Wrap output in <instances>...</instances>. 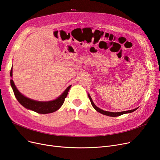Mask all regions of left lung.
<instances>
[{
	"label": "left lung",
	"mask_w": 160,
	"mask_h": 160,
	"mask_svg": "<svg viewBox=\"0 0 160 160\" xmlns=\"http://www.w3.org/2000/svg\"><path fill=\"white\" fill-rule=\"evenodd\" d=\"M88 97L89 99L90 100V101H91V103H92V105L93 106V107L95 108V110H97V112L102 114H104V115H106V116H112V117H116V116H119L120 115H122V114H129V113H131L134 112L135 110H136L138 108H136L135 109H133V110H126V111H123V112H108V111H105V110H103L101 108H99V107H97L93 101L92 99L91 96L89 95V94H88Z\"/></svg>",
	"instance_id": "1"
}]
</instances>
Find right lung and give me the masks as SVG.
<instances>
[{"label": "right lung", "instance_id": "obj_1", "mask_svg": "<svg viewBox=\"0 0 160 160\" xmlns=\"http://www.w3.org/2000/svg\"><path fill=\"white\" fill-rule=\"evenodd\" d=\"M12 67L10 71V76L12 77ZM11 87L14 93L15 97H16L18 102L24 107L25 108L31 110L39 114H49L55 112L59 110L61 107L63 105L65 101V99L67 96L68 92L70 89L72 85L69 86L66 88L65 91L62 93L58 98L50 101H38L31 99L25 97L22 93L19 92V90L14 84L13 80H10Z\"/></svg>", "mask_w": 160, "mask_h": 160}]
</instances>
